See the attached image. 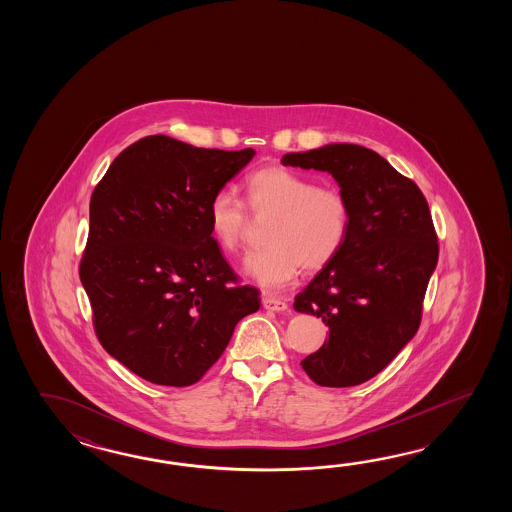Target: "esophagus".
Returning a JSON list of instances; mask_svg holds the SVG:
<instances>
[{
  "label": "esophagus",
  "mask_w": 512,
  "mask_h": 512,
  "mask_svg": "<svg viewBox=\"0 0 512 512\" xmlns=\"http://www.w3.org/2000/svg\"><path fill=\"white\" fill-rule=\"evenodd\" d=\"M263 307L267 311H274V313H283V311L289 309L287 302L283 298H276V296H265L263 298Z\"/></svg>",
  "instance_id": "esophagus-1"
}]
</instances>
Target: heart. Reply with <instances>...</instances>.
Segmentation results:
<instances>
[{"label": "heart", "mask_w": 512, "mask_h": 512, "mask_svg": "<svg viewBox=\"0 0 512 512\" xmlns=\"http://www.w3.org/2000/svg\"><path fill=\"white\" fill-rule=\"evenodd\" d=\"M245 199L254 216L274 214L265 232L269 245L251 252L243 265L265 289H282L302 267L324 269L346 243L348 199L335 186H316L311 177L272 164L247 175ZM208 225L223 251L238 252L249 212L236 194L219 190L208 203Z\"/></svg>", "instance_id": "heart-1"}]
</instances>
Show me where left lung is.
<instances>
[{"label":"left lung","mask_w":512,"mask_h":512,"mask_svg":"<svg viewBox=\"0 0 512 512\" xmlns=\"http://www.w3.org/2000/svg\"><path fill=\"white\" fill-rule=\"evenodd\" d=\"M283 166L333 175L349 205L342 251L294 298V311L315 315L329 338L302 360L320 386L370 381L414 338L439 245L430 208L414 181L359 144H326L285 153Z\"/></svg>","instance_id":"left-lung-1"}]
</instances>
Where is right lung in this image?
<instances>
[{"label":"right lung","instance_id":"add662e5","mask_svg":"<svg viewBox=\"0 0 512 512\" xmlns=\"http://www.w3.org/2000/svg\"><path fill=\"white\" fill-rule=\"evenodd\" d=\"M254 155L150 135L91 196L80 282L100 344L146 381H199L260 309V291L238 283L208 225L210 199Z\"/></svg>","mask_w":512,"mask_h":512}]
</instances>
